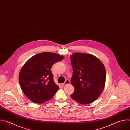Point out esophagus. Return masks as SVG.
Masks as SVG:
<instances>
[{
    "label": "esophagus",
    "mask_w": 130,
    "mask_h": 130,
    "mask_svg": "<svg viewBox=\"0 0 130 130\" xmlns=\"http://www.w3.org/2000/svg\"><path fill=\"white\" fill-rule=\"evenodd\" d=\"M70 81H69V80H66V81H65L64 83H63L62 84V85H63V86H65V85H67V84H70Z\"/></svg>",
    "instance_id": "obj_1"
}]
</instances>
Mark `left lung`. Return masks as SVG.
Masks as SVG:
<instances>
[{
	"label": "left lung",
	"mask_w": 130,
	"mask_h": 130,
	"mask_svg": "<svg viewBox=\"0 0 130 130\" xmlns=\"http://www.w3.org/2000/svg\"><path fill=\"white\" fill-rule=\"evenodd\" d=\"M70 60L73 72L71 83L75 88L71 98L83 105L93 102L105 86L106 71L103 64L88 53H73Z\"/></svg>",
	"instance_id": "8db88e82"
}]
</instances>
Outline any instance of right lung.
Wrapping results in <instances>:
<instances>
[{
    "instance_id": "1",
    "label": "right lung",
    "mask_w": 130,
    "mask_h": 130,
    "mask_svg": "<svg viewBox=\"0 0 130 130\" xmlns=\"http://www.w3.org/2000/svg\"><path fill=\"white\" fill-rule=\"evenodd\" d=\"M64 59L63 55L44 52L29 59L19 74V83L24 94L32 102L43 103L51 99L59 87L53 81L52 66Z\"/></svg>"
}]
</instances>
